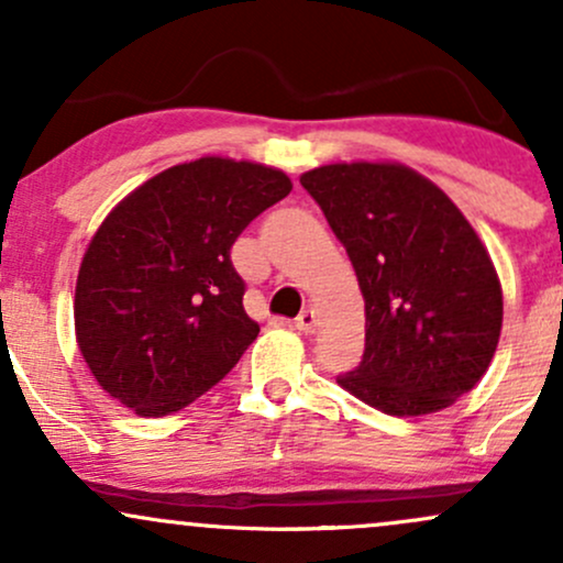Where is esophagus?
I'll list each match as a JSON object with an SVG mask.
<instances>
[{
    "mask_svg": "<svg viewBox=\"0 0 563 563\" xmlns=\"http://www.w3.org/2000/svg\"><path fill=\"white\" fill-rule=\"evenodd\" d=\"M294 325L299 333H314V328H318V312H314V309H303Z\"/></svg>",
    "mask_w": 563,
    "mask_h": 563,
    "instance_id": "34e87169",
    "label": "esophagus"
}]
</instances>
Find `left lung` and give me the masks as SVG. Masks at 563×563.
Segmentation results:
<instances>
[{"instance_id":"obj_1","label":"left lung","mask_w":563,"mask_h":563,"mask_svg":"<svg viewBox=\"0 0 563 563\" xmlns=\"http://www.w3.org/2000/svg\"><path fill=\"white\" fill-rule=\"evenodd\" d=\"M301 187L344 243L365 296V352L335 376L389 416L444 410L479 384L503 325L479 235L434 183L397 164H331Z\"/></svg>"}]
</instances>
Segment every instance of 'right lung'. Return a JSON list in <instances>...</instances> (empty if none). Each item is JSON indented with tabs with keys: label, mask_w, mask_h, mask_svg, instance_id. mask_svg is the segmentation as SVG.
Here are the masks:
<instances>
[{
	"label": "right lung",
	"mask_w": 563,
	"mask_h": 563,
	"mask_svg": "<svg viewBox=\"0 0 563 563\" xmlns=\"http://www.w3.org/2000/svg\"><path fill=\"white\" fill-rule=\"evenodd\" d=\"M290 192L283 172L230 158L172 166L100 224L76 280V339L115 402L161 418L217 386L260 325L232 243Z\"/></svg>",
	"instance_id": "right-lung-1"
}]
</instances>
